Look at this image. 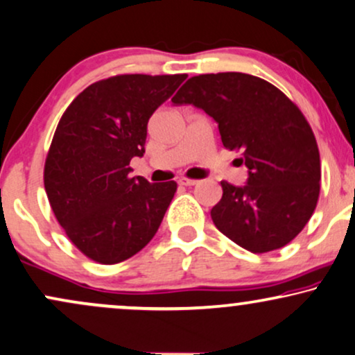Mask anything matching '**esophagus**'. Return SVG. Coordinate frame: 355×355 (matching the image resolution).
<instances>
[{"label":"esophagus","instance_id":"1","mask_svg":"<svg viewBox=\"0 0 355 355\" xmlns=\"http://www.w3.org/2000/svg\"><path fill=\"white\" fill-rule=\"evenodd\" d=\"M178 183H180V185H183V187H193V185H196V183H198V180H196V178L180 177V178H178Z\"/></svg>","mask_w":355,"mask_h":355}]
</instances>
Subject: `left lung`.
I'll list each match as a JSON object with an SVG mask.
<instances>
[{
    "mask_svg": "<svg viewBox=\"0 0 355 355\" xmlns=\"http://www.w3.org/2000/svg\"><path fill=\"white\" fill-rule=\"evenodd\" d=\"M172 101L209 114L223 146L241 150L249 168L244 187L221 182L214 226L254 254L293 241L315 213L321 187L316 137L300 107L272 83L239 71L191 77Z\"/></svg>",
    "mask_w": 355,
    "mask_h": 355,
    "instance_id": "left-lung-1",
    "label": "left lung"
}]
</instances>
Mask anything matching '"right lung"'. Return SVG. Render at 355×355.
<instances>
[{
    "instance_id": "add662e5",
    "label": "right lung",
    "mask_w": 355,
    "mask_h": 355,
    "mask_svg": "<svg viewBox=\"0 0 355 355\" xmlns=\"http://www.w3.org/2000/svg\"><path fill=\"white\" fill-rule=\"evenodd\" d=\"M187 78L125 73L85 88L58 121L44 165V187L65 234L83 255L113 266L149 244L177 182L131 177L144 155L152 113Z\"/></svg>"
}]
</instances>
